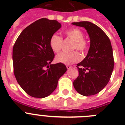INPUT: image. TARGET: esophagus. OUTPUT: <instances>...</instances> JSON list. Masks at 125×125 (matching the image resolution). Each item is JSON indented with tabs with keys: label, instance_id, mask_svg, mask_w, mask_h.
I'll return each mask as SVG.
<instances>
[{
	"label": "esophagus",
	"instance_id": "obj_1",
	"mask_svg": "<svg viewBox=\"0 0 125 125\" xmlns=\"http://www.w3.org/2000/svg\"><path fill=\"white\" fill-rule=\"evenodd\" d=\"M66 67H67V69H70V68H72V66H70V65H67Z\"/></svg>",
	"mask_w": 125,
	"mask_h": 125
}]
</instances>
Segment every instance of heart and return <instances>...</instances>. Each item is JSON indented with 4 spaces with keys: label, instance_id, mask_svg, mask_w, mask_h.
<instances>
[{
    "label": "heart",
    "instance_id": "heart-1",
    "mask_svg": "<svg viewBox=\"0 0 125 125\" xmlns=\"http://www.w3.org/2000/svg\"><path fill=\"white\" fill-rule=\"evenodd\" d=\"M64 34L67 37L73 41L72 50H76L84 54L87 51L88 44L84 39L83 33L80 29L72 28L65 30ZM62 38L57 34H53L51 36L49 40V45L52 50L55 53H58L62 49ZM82 59L80 54L77 51L70 53H60L56 57L55 60L57 62L65 65H70L80 61Z\"/></svg>",
    "mask_w": 125,
    "mask_h": 125
}]
</instances>
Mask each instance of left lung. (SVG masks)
<instances>
[{
    "label": "left lung",
    "mask_w": 125,
    "mask_h": 125,
    "mask_svg": "<svg viewBox=\"0 0 125 125\" xmlns=\"http://www.w3.org/2000/svg\"><path fill=\"white\" fill-rule=\"evenodd\" d=\"M72 24L85 28L90 39L87 55L76 65L79 73L73 86L83 96L95 95L106 86L113 72L114 58L111 42L106 33L92 22L83 21Z\"/></svg>",
    "instance_id": "8db88e82"
}]
</instances>
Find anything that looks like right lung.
<instances>
[{
	"label": "right lung",
	"mask_w": 125,
	"mask_h": 125,
	"mask_svg": "<svg viewBox=\"0 0 125 125\" xmlns=\"http://www.w3.org/2000/svg\"><path fill=\"white\" fill-rule=\"evenodd\" d=\"M61 26L57 21L39 19L21 32L13 45L15 78L22 89L32 97L42 98L50 95L67 71L63 63L50 64L55 54L49 40Z\"/></svg>",
	"instance_id": "1"
}]
</instances>
